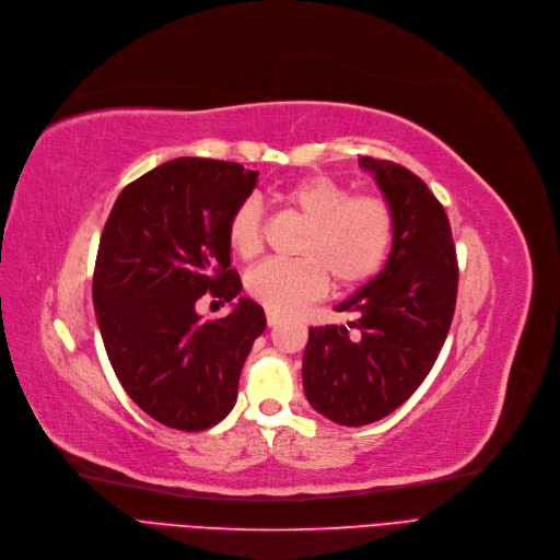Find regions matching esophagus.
I'll use <instances>...</instances> for the list:
<instances>
[{
	"mask_svg": "<svg viewBox=\"0 0 560 560\" xmlns=\"http://www.w3.org/2000/svg\"><path fill=\"white\" fill-rule=\"evenodd\" d=\"M280 322H282V316L278 312L266 310V324H269V328H276Z\"/></svg>",
	"mask_w": 560,
	"mask_h": 560,
	"instance_id": "esophagus-1",
	"label": "esophagus"
}]
</instances>
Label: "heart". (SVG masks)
Listing matches in <instances>:
<instances>
[{
  "mask_svg": "<svg viewBox=\"0 0 560 560\" xmlns=\"http://www.w3.org/2000/svg\"><path fill=\"white\" fill-rule=\"evenodd\" d=\"M282 200L307 223L301 259H269L246 276L248 294L266 310L287 314L324 296L328 278L337 287H358L374 278L392 250L394 214L378 196H353L346 184L314 175L296 182ZM264 209L255 198L234 209L228 225L230 248L253 257L261 248Z\"/></svg>",
  "mask_w": 560,
  "mask_h": 560,
  "instance_id": "obj_1",
  "label": "heart"
}]
</instances>
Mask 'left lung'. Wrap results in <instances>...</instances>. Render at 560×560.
<instances>
[{
    "label": "left lung",
    "mask_w": 560,
    "mask_h": 560,
    "mask_svg": "<svg viewBox=\"0 0 560 560\" xmlns=\"http://www.w3.org/2000/svg\"><path fill=\"white\" fill-rule=\"evenodd\" d=\"M358 164L392 207V250L383 269L335 307L353 322L310 328L303 353L310 406L341 425L374 423L408 401L440 355L458 291L448 219L429 186L374 156Z\"/></svg>",
    "instance_id": "1"
}]
</instances>
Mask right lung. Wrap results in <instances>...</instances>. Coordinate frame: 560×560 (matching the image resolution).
Here are the masks:
<instances>
[{"mask_svg":"<svg viewBox=\"0 0 560 560\" xmlns=\"http://www.w3.org/2000/svg\"><path fill=\"white\" fill-rule=\"evenodd\" d=\"M257 175L179 156L125 186L106 219L93 276L100 335L131 401L168 429L196 433L230 415L266 328L261 305L238 296L228 242ZM205 290L233 303L228 317L201 322L195 303Z\"/></svg>","mask_w":560,"mask_h":560,"instance_id":"1","label":"right lung"}]
</instances>
